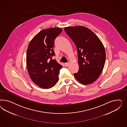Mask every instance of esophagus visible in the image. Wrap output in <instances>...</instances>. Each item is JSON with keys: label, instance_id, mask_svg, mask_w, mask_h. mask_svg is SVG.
Returning a JSON list of instances; mask_svg holds the SVG:
<instances>
[{"label": "esophagus", "instance_id": "1", "mask_svg": "<svg viewBox=\"0 0 127 127\" xmlns=\"http://www.w3.org/2000/svg\"><path fill=\"white\" fill-rule=\"evenodd\" d=\"M69 64H70V63H69V62H67V63H65V65L66 66H68L69 65Z\"/></svg>", "mask_w": 127, "mask_h": 127}]
</instances>
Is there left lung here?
Masks as SVG:
<instances>
[{
	"label": "left lung",
	"mask_w": 127,
	"mask_h": 127,
	"mask_svg": "<svg viewBox=\"0 0 127 127\" xmlns=\"http://www.w3.org/2000/svg\"><path fill=\"white\" fill-rule=\"evenodd\" d=\"M66 33L77 48L79 71L74 76L81 84L88 85L99 77L106 60L104 46L92 31L82 26L65 27Z\"/></svg>",
	"instance_id": "obj_1"
}]
</instances>
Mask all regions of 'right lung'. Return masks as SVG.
Segmentation results:
<instances>
[{"label":"right lung","instance_id":"right-lung-1","mask_svg":"<svg viewBox=\"0 0 127 127\" xmlns=\"http://www.w3.org/2000/svg\"><path fill=\"white\" fill-rule=\"evenodd\" d=\"M62 31L61 28H51L39 32L31 40L27 52V67L35 84L41 88L54 87L59 80L62 66L52 57L55 55L54 40Z\"/></svg>","mask_w":127,"mask_h":127}]
</instances>
